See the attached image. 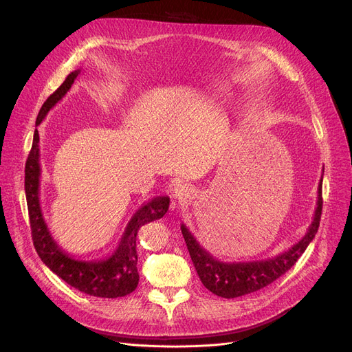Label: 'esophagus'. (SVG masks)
<instances>
[{"label": "esophagus", "instance_id": "esophagus-1", "mask_svg": "<svg viewBox=\"0 0 352 352\" xmlns=\"http://www.w3.org/2000/svg\"><path fill=\"white\" fill-rule=\"evenodd\" d=\"M192 188L190 186H187V184H178V186L174 188V192H173V197L178 201H187L188 198L192 197Z\"/></svg>", "mask_w": 352, "mask_h": 352}]
</instances>
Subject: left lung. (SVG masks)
<instances>
[{
    "label": "left lung",
    "instance_id": "left-lung-1",
    "mask_svg": "<svg viewBox=\"0 0 352 352\" xmlns=\"http://www.w3.org/2000/svg\"><path fill=\"white\" fill-rule=\"evenodd\" d=\"M322 211V177L318 184L317 208L314 211L312 223L307 234L294 244L288 251L276 256L267 258L260 261L248 263H224L214 258L206 248H202L191 231L181 224V232L186 239L191 260L201 283L212 294L223 298H236L243 295L261 289L284 275L298 258L304 254L309 243L316 236Z\"/></svg>",
    "mask_w": 352,
    "mask_h": 352
}]
</instances>
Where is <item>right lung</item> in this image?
I'll return each mask as SVG.
<instances>
[{"mask_svg": "<svg viewBox=\"0 0 352 352\" xmlns=\"http://www.w3.org/2000/svg\"><path fill=\"white\" fill-rule=\"evenodd\" d=\"M80 72L81 69L72 71L60 88L48 97L36 117V126L45 118L48 111L65 97ZM40 135L38 129H35L32 146L25 164V197L36 254L54 274H57L67 284L84 294L100 298H118L131 294L140 281L137 271L138 230L146 223L165 215L170 207V197H154L142 204L128 221L118 247L108 258L85 261L71 256L52 238L40 204Z\"/></svg>", "mask_w": 352, "mask_h": 352, "instance_id": "obj_1", "label": "right lung"}]
</instances>
